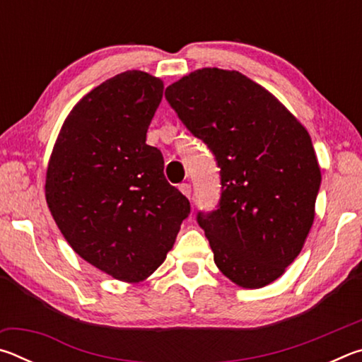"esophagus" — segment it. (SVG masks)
Returning <instances> with one entry per match:
<instances>
[{"label":"esophagus","mask_w":362,"mask_h":362,"mask_svg":"<svg viewBox=\"0 0 362 362\" xmlns=\"http://www.w3.org/2000/svg\"><path fill=\"white\" fill-rule=\"evenodd\" d=\"M179 189H180L183 194L187 196V198H189V196H192V185H189V183H180Z\"/></svg>","instance_id":"obj_1"}]
</instances>
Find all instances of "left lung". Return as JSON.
Masks as SVG:
<instances>
[{
  "mask_svg": "<svg viewBox=\"0 0 362 362\" xmlns=\"http://www.w3.org/2000/svg\"><path fill=\"white\" fill-rule=\"evenodd\" d=\"M164 97L220 169L217 207L196 216L214 262L241 287L273 283L313 225L321 170L308 132L240 71L196 70Z\"/></svg>",
  "mask_w": 362,
  "mask_h": 362,
  "instance_id": "1",
  "label": "left lung"
}]
</instances>
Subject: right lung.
Wrapping results in <instances>:
<instances>
[{
  "instance_id": "1",
  "label": "right lung",
  "mask_w": 362,
  "mask_h": 362,
  "mask_svg": "<svg viewBox=\"0 0 362 362\" xmlns=\"http://www.w3.org/2000/svg\"><path fill=\"white\" fill-rule=\"evenodd\" d=\"M163 81L124 71L83 97L65 119L46 177V201L73 250L126 283L155 272L174 246L189 201L146 145Z\"/></svg>"
}]
</instances>
